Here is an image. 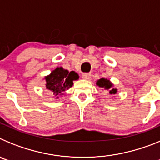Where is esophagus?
<instances>
[{"mask_svg":"<svg viewBox=\"0 0 160 160\" xmlns=\"http://www.w3.org/2000/svg\"><path fill=\"white\" fill-rule=\"evenodd\" d=\"M82 78L86 80H90L91 78V74L90 73H82Z\"/></svg>","mask_w":160,"mask_h":160,"instance_id":"1","label":"esophagus"}]
</instances>
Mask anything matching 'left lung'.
Masks as SVG:
<instances>
[{
    "mask_svg": "<svg viewBox=\"0 0 160 160\" xmlns=\"http://www.w3.org/2000/svg\"><path fill=\"white\" fill-rule=\"evenodd\" d=\"M96 85L98 87H101V88H103L104 90H108L109 93L111 94H116L117 92V89L114 88V86H113L112 83L111 82L110 80H108L107 78H100L99 80H98L97 82H96Z\"/></svg>",
    "mask_w": 160,
    "mask_h": 160,
    "instance_id": "left-lung-1",
    "label": "left lung"
}]
</instances>
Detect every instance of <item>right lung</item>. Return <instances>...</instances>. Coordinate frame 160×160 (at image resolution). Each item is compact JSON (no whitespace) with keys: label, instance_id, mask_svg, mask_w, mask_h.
Here are the masks:
<instances>
[{"label":"right lung","instance_id":"add662e5","mask_svg":"<svg viewBox=\"0 0 160 160\" xmlns=\"http://www.w3.org/2000/svg\"><path fill=\"white\" fill-rule=\"evenodd\" d=\"M78 78V74L74 71L69 72L62 67H57L49 75L45 77L46 87L58 98V96L63 94L66 90L73 86V82Z\"/></svg>","mask_w":160,"mask_h":160}]
</instances>
